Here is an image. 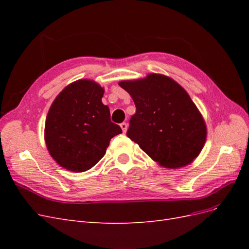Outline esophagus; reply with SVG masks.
I'll return each instance as SVG.
<instances>
[{"instance_id": "esophagus-1", "label": "esophagus", "mask_w": 249, "mask_h": 249, "mask_svg": "<svg viewBox=\"0 0 249 249\" xmlns=\"http://www.w3.org/2000/svg\"><path fill=\"white\" fill-rule=\"evenodd\" d=\"M120 127H122L123 132H124V133H125V132H126V130H127V124H125V123L120 124Z\"/></svg>"}]
</instances>
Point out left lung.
<instances>
[{
    "instance_id": "obj_1",
    "label": "left lung",
    "mask_w": 249,
    "mask_h": 249,
    "mask_svg": "<svg viewBox=\"0 0 249 249\" xmlns=\"http://www.w3.org/2000/svg\"><path fill=\"white\" fill-rule=\"evenodd\" d=\"M132 96L136 113L126 136L154 161L167 168L190 164L205 145L207 126L186 90L164 74L122 81Z\"/></svg>"
}]
</instances>
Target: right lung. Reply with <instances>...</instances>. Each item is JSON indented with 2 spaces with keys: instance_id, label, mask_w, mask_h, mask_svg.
I'll use <instances>...</instances> for the list:
<instances>
[{
  "instance_id": "1",
  "label": "right lung",
  "mask_w": 249,
  "mask_h": 249,
  "mask_svg": "<svg viewBox=\"0 0 249 249\" xmlns=\"http://www.w3.org/2000/svg\"><path fill=\"white\" fill-rule=\"evenodd\" d=\"M104 88L91 80L66 86L53 102L44 126L50 155L60 166L83 172L106 154L111 138L123 133L102 103Z\"/></svg>"
}]
</instances>
